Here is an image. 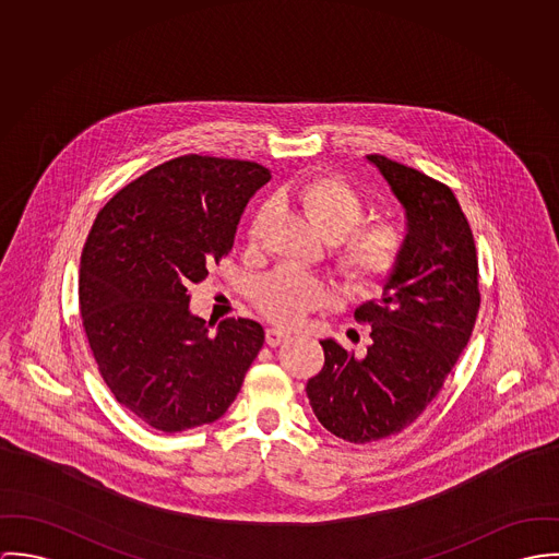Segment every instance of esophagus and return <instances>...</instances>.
Segmentation results:
<instances>
[{"label":"esophagus","instance_id":"34e87169","mask_svg":"<svg viewBox=\"0 0 559 559\" xmlns=\"http://www.w3.org/2000/svg\"><path fill=\"white\" fill-rule=\"evenodd\" d=\"M289 338V332L287 330H281V328H270L265 330V343L270 347H278L281 343H285Z\"/></svg>","mask_w":559,"mask_h":559}]
</instances>
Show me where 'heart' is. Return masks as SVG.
Listing matches in <instances>:
<instances>
[{"mask_svg": "<svg viewBox=\"0 0 559 559\" xmlns=\"http://www.w3.org/2000/svg\"><path fill=\"white\" fill-rule=\"evenodd\" d=\"M289 197L300 205L310 225L332 242V261L347 285L362 294H377L396 276L405 254V231L396 221H366L367 203L358 190L336 176H317L289 188ZM270 216L263 203L249 227L254 242ZM257 309L270 321L294 325L310 310L330 305V292L317 276L296 267H281L267 274L257 287Z\"/></svg>", "mask_w": 559, "mask_h": 559, "instance_id": "heart-1", "label": "heart"}]
</instances>
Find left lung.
<instances>
[{"label": "left lung", "instance_id": "8db88e82", "mask_svg": "<svg viewBox=\"0 0 559 559\" xmlns=\"http://www.w3.org/2000/svg\"><path fill=\"white\" fill-rule=\"evenodd\" d=\"M367 158L407 212L403 263L379 302L356 309L371 325L367 356L325 338L323 369L307 383L317 420L352 443L416 423L463 354L480 309L474 234L454 192L381 154Z\"/></svg>", "mask_w": 559, "mask_h": 559}]
</instances>
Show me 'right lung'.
<instances>
[{"label":"right lung","mask_w":559,"mask_h":559,"mask_svg":"<svg viewBox=\"0 0 559 559\" xmlns=\"http://www.w3.org/2000/svg\"><path fill=\"white\" fill-rule=\"evenodd\" d=\"M270 171L250 160L187 154L122 188L96 216L81 254L79 309L116 401L163 433L218 420L263 347L252 319L210 336L188 287L236 240Z\"/></svg>","instance_id":"1"}]
</instances>
